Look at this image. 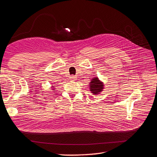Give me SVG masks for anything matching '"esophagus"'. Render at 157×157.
Here are the masks:
<instances>
[{
    "instance_id": "esophagus-1",
    "label": "esophagus",
    "mask_w": 157,
    "mask_h": 157,
    "mask_svg": "<svg viewBox=\"0 0 157 157\" xmlns=\"http://www.w3.org/2000/svg\"><path fill=\"white\" fill-rule=\"evenodd\" d=\"M76 78H77L76 76H75V75H71V76L70 77V78L72 79V80H74L76 79Z\"/></svg>"
}]
</instances>
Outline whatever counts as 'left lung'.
I'll list each match as a JSON object with an SVG mask.
<instances>
[{"mask_svg": "<svg viewBox=\"0 0 157 157\" xmlns=\"http://www.w3.org/2000/svg\"><path fill=\"white\" fill-rule=\"evenodd\" d=\"M90 91L93 94H98L102 91L104 87L103 84L100 82L98 78H94L92 79L91 82L90 84Z\"/></svg>", "mask_w": 157, "mask_h": 157, "instance_id": "1", "label": "left lung"}]
</instances>
